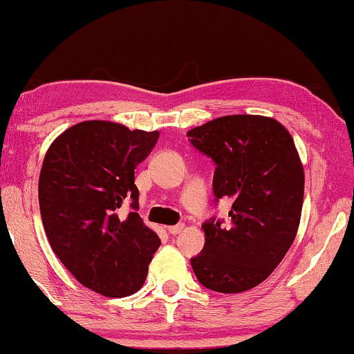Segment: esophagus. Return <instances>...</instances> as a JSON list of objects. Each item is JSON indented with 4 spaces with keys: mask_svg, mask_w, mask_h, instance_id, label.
<instances>
[{
    "mask_svg": "<svg viewBox=\"0 0 354 354\" xmlns=\"http://www.w3.org/2000/svg\"><path fill=\"white\" fill-rule=\"evenodd\" d=\"M183 230H185V225H183V223L172 225V227H167V232L171 233V234H178V233H182Z\"/></svg>",
    "mask_w": 354,
    "mask_h": 354,
    "instance_id": "esophagus-1",
    "label": "esophagus"
}]
</instances>
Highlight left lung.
Returning a JSON list of instances; mask_svg holds the SVG:
<instances>
[{"label": "left lung", "instance_id": "obj_1", "mask_svg": "<svg viewBox=\"0 0 354 354\" xmlns=\"http://www.w3.org/2000/svg\"><path fill=\"white\" fill-rule=\"evenodd\" d=\"M215 162V201L232 199V222L203 223L206 243L193 257L204 288L238 294L273 273L294 243L305 176L289 131L273 118L230 115L187 132Z\"/></svg>", "mask_w": 354, "mask_h": 354}]
</instances>
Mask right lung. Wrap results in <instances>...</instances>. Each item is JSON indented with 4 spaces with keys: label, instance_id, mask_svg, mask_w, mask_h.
<instances>
[{
    "label": "right lung",
    "instance_id": "obj_1",
    "mask_svg": "<svg viewBox=\"0 0 354 354\" xmlns=\"http://www.w3.org/2000/svg\"><path fill=\"white\" fill-rule=\"evenodd\" d=\"M160 132L111 121H83L50 143L39 172V211L49 244L65 268L105 297L139 290L161 239L140 215L137 165ZM131 198L134 213L117 217Z\"/></svg>",
    "mask_w": 354,
    "mask_h": 354
}]
</instances>
